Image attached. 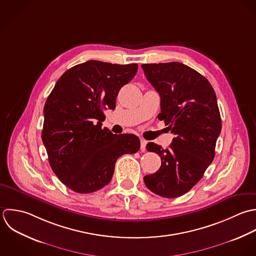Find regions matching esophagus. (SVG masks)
Here are the masks:
<instances>
[{
	"label": "esophagus",
	"mask_w": 256,
	"mask_h": 256,
	"mask_svg": "<svg viewBox=\"0 0 256 256\" xmlns=\"http://www.w3.org/2000/svg\"><path fill=\"white\" fill-rule=\"evenodd\" d=\"M146 140H140V150L142 152H146Z\"/></svg>",
	"instance_id": "34e87169"
}]
</instances>
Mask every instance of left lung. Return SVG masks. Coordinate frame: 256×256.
I'll return each instance as SVG.
<instances>
[{
    "label": "left lung",
    "instance_id": "obj_1",
    "mask_svg": "<svg viewBox=\"0 0 256 256\" xmlns=\"http://www.w3.org/2000/svg\"><path fill=\"white\" fill-rule=\"evenodd\" d=\"M142 68L160 96L158 118L176 136L166 150L146 144L148 152L160 156L162 166L144 180L158 196L178 198L202 180L214 158L222 132L216 94L202 74L182 62L144 64Z\"/></svg>",
    "mask_w": 256,
    "mask_h": 256
}]
</instances>
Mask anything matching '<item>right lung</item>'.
<instances>
[{"mask_svg": "<svg viewBox=\"0 0 256 256\" xmlns=\"http://www.w3.org/2000/svg\"><path fill=\"white\" fill-rule=\"evenodd\" d=\"M136 64L88 60L58 78L44 106L42 140L58 180L78 194H90L112 180L116 160L136 154L140 138L102 128L104 112L114 110L122 86L136 74Z\"/></svg>", "mask_w": 256, "mask_h": 256, "instance_id": "1", "label": "right lung"}]
</instances>
